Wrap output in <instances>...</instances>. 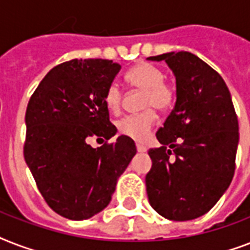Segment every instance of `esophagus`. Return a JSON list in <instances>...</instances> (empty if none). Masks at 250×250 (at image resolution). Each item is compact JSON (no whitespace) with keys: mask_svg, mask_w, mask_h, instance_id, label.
<instances>
[{"mask_svg":"<svg viewBox=\"0 0 250 250\" xmlns=\"http://www.w3.org/2000/svg\"><path fill=\"white\" fill-rule=\"evenodd\" d=\"M136 149H137V152H140V153L146 152V146L143 144H139V143H136Z\"/></svg>","mask_w":250,"mask_h":250,"instance_id":"1","label":"esophagus"}]
</instances>
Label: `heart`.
I'll return each mask as SVG.
<instances>
[{"mask_svg": "<svg viewBox=\"0 0 250 250\" xmlns=\"http://www.w3.org/2000/svg\"><path fill=\"white\" fill-rule=\"evenodd\" d=\"M125 82L132 89L143 90L141 113L129 114L118 122V132L136 141H145L156 125L154 109L165 111L175 101L174 88L165 82V72L148 62H139L125 74ZM123 93L119 85L111 83L104 93V104L110 113L121 111Z\"/></svg>", "mask_w": 250, "mask_h": 250, "instance_id": "b5f03b06", "label": "heart"}]
</instances>
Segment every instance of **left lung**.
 <instances>
[{"label": "left lung", "mask_w": 250, "mask_h": 250, "mask_svg": "<svg viewBox=\"0 0 250 250\" xmlns=\"http://www.w3.org/2000/svg\"><path fill=\"white\" fill-rule=\"evenodd\" d=\"M166 61L176 78V104L149 149L146 193L157 213L190 221L208 213L229 188L236 167L239 123L229 90L214 68L192 53L149 57Z\"/></svg>", "instance_id": "8db88e82"}]
</instances>
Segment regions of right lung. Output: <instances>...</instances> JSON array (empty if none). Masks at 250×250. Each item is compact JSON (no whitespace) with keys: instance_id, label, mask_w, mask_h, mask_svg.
I'll return each mask as SVG.
<instances>
[{"instance_id":"obj_1","label":"right lung","mask_w":250,"mask_h":250,"mask_svg":"<svg viewBox=\"0 0 250 250\" xmlns=\"http://www.w3.org/2000/svg\"><path fill=\"white\" fill-rule=\"evenodd\" d=\"M121 64L71 60L53 67L31 96L25 111L24 160L49 208L83 221L105 209L136 146L110 122L104 93ZM92 137L105 139L92 148Z\"/></svg>"}]
</instances>
